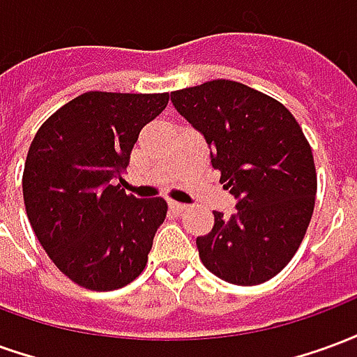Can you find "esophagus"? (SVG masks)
<instances>
[{
    "instance_id": "1",
    "label": "esophagus",
    "mask_w": 357,
    "mask_h": 357,
    "mask_svg": "<svg viewBox=\"0 0 357 357\" xmlns=\"http://www.w3.org/2000/svg\"><path fill=\"white\" fill-rule=\"evenodd\" d=\"M168 206H170V210H174V212H178V214H181V212H185L187 210L185 204H181V202H176V201L168 202Z\"/></svg>"
}]
</instances>
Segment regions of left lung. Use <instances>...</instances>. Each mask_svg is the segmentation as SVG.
I'll return each instance as SVG.
<instances>
[{"mask_svg":"<svg viewBox=\"0 0 357 357\" xmlns=\"http://www.w3.org/2000/svg\"><path fill=\"white\" fill-rule=\"evenodd\" d=\"M172 102L212 147V166L239 202L214 212L197 239L204 268L231 284L269 281L291 262L306 235L317 191L314 155L283 102L231 80L172 91Z\"/></svg>","mask_w":357,"mask_h":357,"instance_id":"obj_1","label":"left lung"}]
</instances>
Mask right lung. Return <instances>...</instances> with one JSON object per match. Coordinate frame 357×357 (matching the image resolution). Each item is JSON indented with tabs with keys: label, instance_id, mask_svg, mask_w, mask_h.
<instances>
[{
	"label": "right lung",
	"instance_id": "1",
	"mask_svg": "<svg viewBox=\"0 0 357 357\" xmlns=\"http://www.w3.org/2000/svg\"><path fill=\"white\" fill-rule=\"evenodd\" d=\"M168 93L88 91L55 110L34 135L22 172L28 220L53 264L89 291L141 275L168 206L135 199L118 181L141 128Z\"/></svg>",
	"mask_w": 357,
	"mask_h": 357
}]
</instances>
